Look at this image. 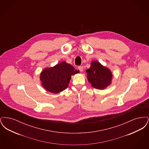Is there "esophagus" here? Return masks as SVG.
<instances>
[{"label": "esophagus", "mask_w": 149, "mask_h": 149, "mask_svg": "<svg viewBox=\"0 0 149 149\" xmlns=\"http://www.w3.org/2000/svg\"><path fill=\"white\" fill-rule=\"evenodd\" d=\"M78 69H79V71H81V72H82V71H83V67L81 66H78Z\"/></svg>", "instance_id": "obj_1"}]
</instances>
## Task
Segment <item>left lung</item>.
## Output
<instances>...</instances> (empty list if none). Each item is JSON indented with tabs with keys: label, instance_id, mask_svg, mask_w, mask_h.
Instances as JSON below:
<instances>
[{
	"label": "left lung",
	"instance_id": "1",
	"mask_svg": "<svg viewBox=\"0 0 149 149\" xmlns=\"http://www.w3.org/2000/svg\"><path fill=\"white\" fill-rule=\"evenodd\" d=\"M86 72L88 81L95 89H104L111 84L112 72L97 61H93Z\"/></svg>",
	"mask_w": 149,
	"mask_h": 149
}]
</instances>
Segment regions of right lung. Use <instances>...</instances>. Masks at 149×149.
I'll list each match as a JSON object with an SVG mask.
<instances>
[{"mask_svg":"<svg viewBox=\"0 0 149 149\" xmlns=\"http://www.w3.org/2000/svg\"><path fill=\"white\" fill-rule=\"evenodd\" d=\"M79 72L70 64L63 61L55 66L45 68L40 74L43 87L47 91L58 93L69 86L71 75Z\"/></svg>","mask_w":149,"mask_h":149,"instance_id":"obj_1","label":"right lung"}]
</instances>
